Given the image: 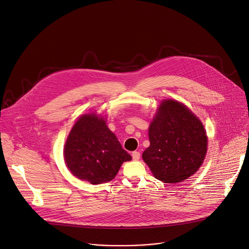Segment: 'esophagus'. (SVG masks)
<instances>
[{
	"mask_svg": "<svg viewBox=\"0 0 249 249\" xmlns=\"http://www.w3.org/2000/svg\"><path fill=\"white\" fill-rule=\"evenodd\" d=\"M131 157H132V160H140V158H141V154L139 151H132V154H131Z\"/></svg>",
	"mask_w": 249,
	"mask_h": 249,
	"instance_id": "34e87169",
	"label": "esophagus"
}]
</instances>
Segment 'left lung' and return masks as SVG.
<instances>
[{
  "instance_id": "8db88e82",
  "label": "left lung",
  "mask_w": 249,
  "mask_h": 249,
  "mask_svg": "<svg viewBox=\"0 0 249 249\" xmlns=\"http://www.w3.org/2000/svg\"><path fill=\"white\" fill-rule=\"evenodd\" d=\"M149 146L142 159L152 175L165 183L180 182L200 167L207 149L201 122L184 105L166 100L148 128Z\"/></svg>"
}]
</instances>
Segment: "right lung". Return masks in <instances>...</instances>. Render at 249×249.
Returning <instances> with one entry per match:
<instances>
[{
    "label": "right lung",
    "mask_w": 249,
    "mask_h": 249,
    "mask_svg": "<svg viewBox=\"0 0 249 249\" xmlns=\"http://www.w3.org/2000/svg\"><path fill=\"white\" fill-rule=\"evenodd\" d=\"M65 160L71 174L91 184L108 182L131 157L97 114H84L66 142Z\"/></svg>",
    "instance_id": "right-lung-1"
}]
</instances>
